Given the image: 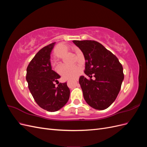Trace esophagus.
Masks as SVG:
<instances>
[{"instance_id": "obj_1", "label": "esophagus", "mask_w": 147, "mask_h": 147, "mask_svg": "<svg viewBox=\"0 0 147 147\" xmlns=\"http://www.w3.org/2000/svg\"><path fill=\"white\" fill-rule=\"evenodd\" d=\"M77 82H78V80H75L74 82L75 84H77Z\"/></svg>"}]
</instances>
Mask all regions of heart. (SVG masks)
<instances>
[{
    "label": "heart",
    "mask_w": 147,
    "mask_h": 147,
    "mask_svg": "<svg viewBox=\"0 0 147 147\" xmlns=\"http://www.w3.org/2000/svg\"><path fill=\"white\" fill-rule=\"evenodd\" d=\"M70 50L69 46L64 43H59L55 50V56L59 58H61L63 55ZM80 72V69L79 67L61 65L59 69V74L64 79H74L76 78Z\"/></svg>",
    "instance_id": "heart-1"
}]
</instances>
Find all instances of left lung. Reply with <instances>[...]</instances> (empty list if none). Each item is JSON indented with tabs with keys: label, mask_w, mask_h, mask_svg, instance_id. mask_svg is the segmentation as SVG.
<instances>
[{
	"label": "left lung",
	"mask_w": 147,
	"mask_h": 147,
	"mask_svg": "<svg viewBox=\"0 0 147 147\" xmlns=\"http://www.w3.org/2000/svg\"><path fill=\"white\" fill-rule=\"evenodd\" d=\"M85 59L84 76L79 78L84 99L92 108L105 110L113 104L124 80L123 69L112 53L94 40H74ZM94 75L95 80L91 79Z\"/></svg>",
	"instance_id": "obj_1"
}]
</instances>
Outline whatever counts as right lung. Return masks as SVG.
Masks as SVG:
<instances>
[{
    "instance_id": "right-lung-1",
    "label": "right lung",
    "mask_w": 147,
    "mask_h": 147,
    "mask_svg": "<svg viewBox=\"0 0 147 147\" xmlns=\"http://www.w3.org/2000/svg\"><path fill=\"white\" fill-rule=\"evenodd\" d=\"M55 42L43 47L30 62L27 67L26 80L35 101L43 109L54 112L60 110L68 102L70 90L67 83H55L61 76L52 70L51 53Z\"/></svg>"
}]
</instances>
